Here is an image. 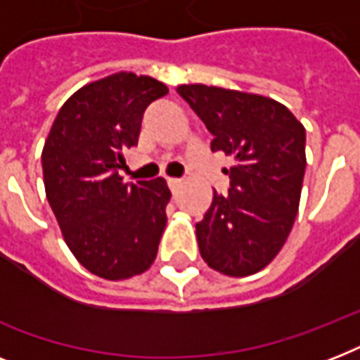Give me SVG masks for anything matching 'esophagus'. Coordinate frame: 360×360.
I'll use <instances>...</instances> for the list:
<instances>
[{"instance_id":"obj_1","label":"esophagus","mask_w":360,"mask_h":360,"mask_svg":"<svg viewBox=\"0 0 360 360\" xmlns=\"http://www.w3.org/2000/svg\"><path fill=\"white\" fill-rule=\"evenodd\" d=\"M168 186H169V191H172L175 194V192L179 191L181 186H183V181H181V179H174V177H169V179H168Z\"/></svg>"}]
</instances>
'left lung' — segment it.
Returning <instances> with one entry per match:
<instances>
[{"label": "left lung", "mask_w": 360, "mask_h": 360, "mask_svg": "<svg viewBox=\"0 0 360 360\" xmlns=\"http://www.w3.org/2000/svg\"><path fill=\"white\" fill-rule=\"evenodd\" d=\"M177 93L213 134L211 149L233 158L230 191L196 224L200 254L228 276H248L273 262L295 222L307 168L301 121L273 98L188 84Z\"/></svg>", "instance_id": "8db88e82"}]
</instances>
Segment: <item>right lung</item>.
<instances>
[{"label":"right lung","mask_w":360,"mask_h":360,"mask_svg":"<svg viewBox=\"0 0 360 360\" xmlns=\"http://www.w3.org/2000/svg\"><path fill=\"white\" fill-rule=\"evenodd\" d=\"M168 87L115 72L72 93L42 147L44 191L75 257L106 280L146 273L155 262L172 192L162 177L123 183L124 151L138 143L141 115Z\"/></svg>","instance_id":"1"}]
</instances>
